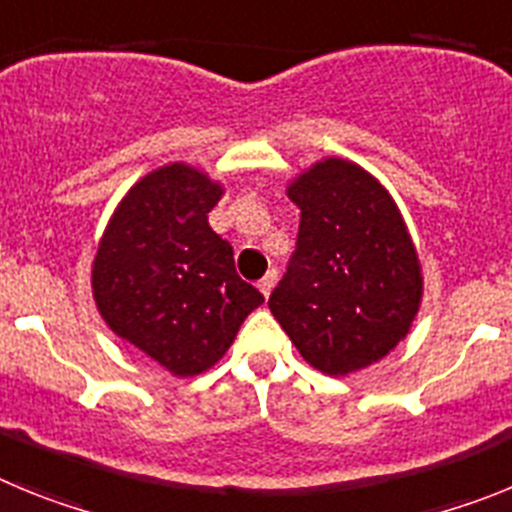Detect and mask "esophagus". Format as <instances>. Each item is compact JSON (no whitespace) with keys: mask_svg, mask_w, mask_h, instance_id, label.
Wrapping results in <instances>:
<instances>
[{"mask_svg":"<svg viewBox=\"0 0 512 512\" xmlns=\"http://www.w3.org/2000/svg\"><path fill=\"white\" fill-rule=\"evenodd\" d=\"M274 284H277V269L266 271V277L261 279V282H259L261 295H264V297H269V295H271V289H274Z\"/></svg>","mask_w":512,"mask_h":512,"instance_id":"1","label":"esophagus"}]
</instances>
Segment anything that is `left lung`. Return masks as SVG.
I'll use <instances>...</instances> for the list:
<instances>
[{
	"instance_id": "1",
	"label": "left lung",
	"mask_w": 512,
	"mask_h": 512,
	"mask_svg": "<svg viewBox=\"0 0 512 512\" xmlns=\"http://www.w3.org/2000/svg\"><path fill=\"white\" fill-rule=\"evenodd\" d=\"M300 207L297 248L269 310L302 359L346 377L408 336L423 274L390 192L346 158H323L287 187Z\"/></svg>"
}]
</instances>
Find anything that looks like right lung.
I'll use <instances>...</instances> for the list:
<instances>
[{"mask_svg": "<svg viewBox=\"0 0 512 512\" xmlns=\"http://www.w3.org/2000/svg\"><path fill=\"white\" fill-rule=\"evenodd\" d=\"M220 197L223 187L200 169L161 166L122 197L94 256L104 323L174 377L215 366L264 302L238 277L233 246L207 223Z\"/></svg>", "mask_w": 512, "mask_h": 512, "instance_id": "obj_1", "label": "right lung"}]
</instances>
